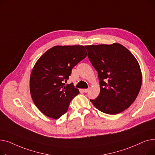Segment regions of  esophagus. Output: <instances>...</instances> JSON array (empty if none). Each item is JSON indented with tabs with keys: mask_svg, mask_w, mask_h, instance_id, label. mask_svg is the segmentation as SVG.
<instances>
[{
	"mask_svg": "<svg viewBox=\"0 0 155 155\" xmlns=\"http://www.w3.org/2000/svg\"><path fill=\"white\" fill-rule=\"evenodd\" d=\"M88 91H89V88H87V89H84V92L85 93L88 92Z\"/></svg>",
	"mask_w": 155,
	"mask_h": 155,
	"instance_id": "esophagus-1",
	"label": "esophagus"
}]
</instances>
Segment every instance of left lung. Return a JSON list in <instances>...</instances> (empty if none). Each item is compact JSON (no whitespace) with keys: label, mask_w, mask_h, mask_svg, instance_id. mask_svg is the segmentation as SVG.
Segmentation results:
<instances>
[{"label":"left lung","mask_w":155,"mask_h":155,"mask_svg":"<svg viewBox=\"0 0 155 155\" xmlns=\"http://www.w3.org/2000/svg\"><path fill=\"white\" fill-rule=\"evenodd\" d=\"M85 48L100 80V94L91 102L95 108L108 114L124 111L136 100L141 87L142 73L137 60L119 43Z\"/></svg>","instance_id":"left-lung-1"}]
</instances>
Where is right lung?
Returning <instances> with one entry per match:
<instances>
[{
	"label": "right lung",
	"mask_w": 155,
	"mask_h": 155,
	"mask_svg": "<svg viewBox=\"0 0 155 155\" xmlns=\"http://www.w3.org/2000/svg\"><path fill=\"white\" fill-rule=\"evenodd\" d=\"M87 54L84 46H55L36 61L30 76V93L45 116L57 119L67 112L70 102L80 92L72 83L64 82Z\"/></svg>",
	"instance_id": "obj_1"
}]
</instances>
